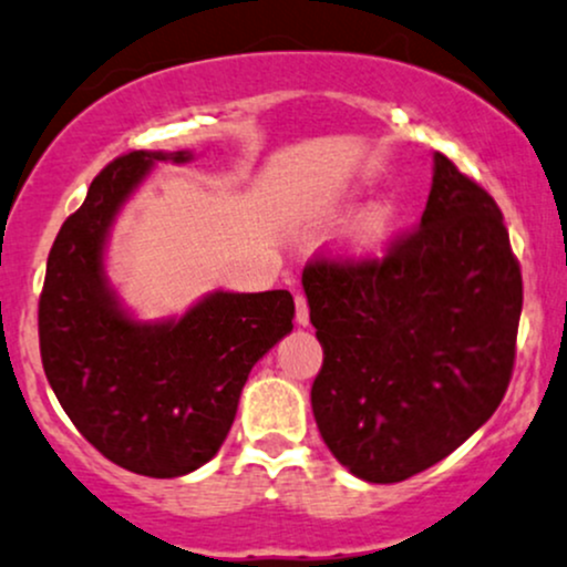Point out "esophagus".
Returning a JSON list of instances; mask_svg holds the SVG:
<instances>
[{
  "label": "esophagus",
  "instance_id": "1",
  "mask_svg": "<svg viewBox=\"0 0 567 567\" xmlns=\"http://www.w3.org/2000/svg\"><path fill=\"white\" fill-rule=\"evenodd\" d=\"M295 302H297V323H300V327H308V323H310L308 300H305V295H297Z\"/></svg>",
  "mask_w": 567,
  "mask_h": 567
}]
</instances>
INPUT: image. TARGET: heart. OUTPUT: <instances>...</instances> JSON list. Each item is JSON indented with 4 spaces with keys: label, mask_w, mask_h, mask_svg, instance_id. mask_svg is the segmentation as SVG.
<instances>
[{
    "label": "heart",
    "mask_w": 567,
    "mask_h": 567,
    "mask_svg": "<svg viewBox=\"0 0 567 567\" xmlns=\"http://www.w3.org/2000/svg\"><path fill=\"white\" fill-rule=\"evenodd\" d=\"M391 230H393V208L385 206V203H374V206H369L351 227L353 251L355 254L380 251Z\"/></svg>",
    "instance_id": "1"
}]
</instances>
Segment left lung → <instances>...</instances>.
I'll use <instances>...</instances> for the list:
<instances>
[{
    "label": "left lung",
    "instance_id": "left-lung-1",
    "mask_svg": "<svg viewBox=\"0 0 567 567\" xmlns=\"http://www.w3.org/2000/svg\"><path fill=\"white\" fill-rule=\"evenodd\" d=\"M302 286L323 348L310 404L351 474L410 480L498 410L517 355L523 270L498 203L442 152L412 230L388 240L383 257L316 254Z\"/></svg>",
    "mask_w": 567,
    "mask_h": 567
}]
</instances>
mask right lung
Instances as JSON below:
<instances>
[{"instance_id": "right-lung-1", "label": "right lung", "mask_w": 567, "mask_h": 567, "mask_svg": "<svg viewBox=\"0 0 567 567\" xmlns=\"http://www.w3.org/2000/svg\"><path fill=\"white\" fill-rule=\"evenodd\" d=\"M189 152L133 150L91 182L61 225L40 295V353L69 421L101 455L133 474L171 480L219 453L251 367L291 332L286 289L216 291L179 321L136 323L104 278V238L155 161Z\"/></svg>"}]
</instances>
